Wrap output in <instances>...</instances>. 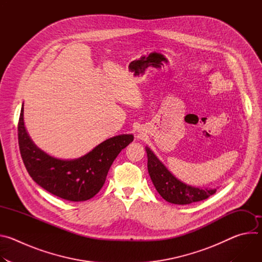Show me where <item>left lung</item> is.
Segmentation results:
<instances>
[{"mask_svg":"<svg viewBox=\"0 0 262 262\" xmlns=\"http://www.w3.org/2000/svg\"><path fill=\"white\" fill-rule=\"evenodd\" d=\"M148 173L159 194L169 203L185 205L207 199L216 189H202L189 185L177 179L157 158L150 148L146 147Z\"/></svg>","mask_w":262,"mask_h":262,"instance_id":"left-lung-1","label":"left lung"}]
</instances>
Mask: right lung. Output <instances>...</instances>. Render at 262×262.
<instances>
[{
  "label": "right lung",
  "instance_id": "obj_1",
  "mask_svg": "<svg viewBox=\"0 0 262 262\" xmlns=\"http://www.w3.org/2000/svg\"><path fill=\"white\" fill-rule=\"evenodd\" d=\"M133 140V135H119L103 141L79 159L60 160L41 150L31 140L24 122V103L21 106L18 145L25 167L37 184L68 201H86L94 197L102 188L114 160Z\"/></svg>",
  "mask_w": 262,
  "mask_h": 262
}]
</instances>
